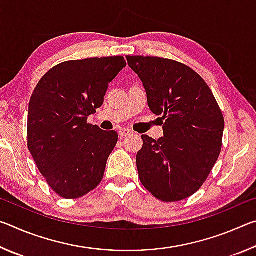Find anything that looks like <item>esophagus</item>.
<instances>
[{"label": "esophagus", "instance_id": "34e87169", "mask_svg": "<svg viewBox=\"0 0 256 256\" xmlns=\"http://www.w3.org/2000/svg\"><path fill=\"white\" fill-rule=\"evenodd\" d=\"M118 133H120V136H122V138L123 136H132V134H133L131 130H128V128H120Z\"/></svg>", "mask_w": 256, "mask_h": 256}]
</instances>
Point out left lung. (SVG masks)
Returning <instances> with one entry per match:
<instances>
[{"instance_id": "obj_1", "label": "left lung", "mask_w": 256, "mask_h": 256, "mask_svg": "<svg viewBox=\"0 0 256 256\" xmlns=\"http://www.w3.org/2000/svg\"><path fill=\"white\" fill-rule=\"evenodd\" d=\"M148 98L162 115L164 136H141L136 154L142 185L164 202H176L200 190L222 151L224 120L206 81L183 63L154 56H126Z\"/></svg>"}]
</instances>
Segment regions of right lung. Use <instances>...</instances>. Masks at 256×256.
I'll return each instance as SVG.
<instances>
[{"label": "right lung", "instance_id": "right-lung-1", "mask_svg": "<svg viewBox=\"0 0 256 256\" xmlns=\"http://www.w3.org/2000/svg\"><path fill=\"white\" fill-rule=\"evenodd\" d=\"M125 66L123 56L66 60L50 68L34 90L28 149L60 198H81L100 184L118 134L86 120L102 105L108 84Z\"/></svg>", "mask_w": 256, "mask_h": 256}]
</instances>
